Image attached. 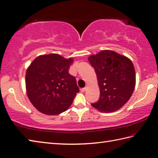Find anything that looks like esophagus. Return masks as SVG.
<instances>
[{
    "instance_id": "34e87169",
    "label": "esophagus",
    "mask_w": 158,
    "mask_h": 158,
    "mask_svg": "<svg viewBox=\"0 0 158 158\" xmlns=\"http://www.w3.org/2000/svg\"><path fill=\"white\" fill-rule=\"evenodd\" d=\"M86 89H87V87H85V88H81V92H84Z\"/></svg>"
}]
</instances>
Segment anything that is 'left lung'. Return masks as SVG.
<instances>
[{"label": "left lung", "instance_id": "obj_1", "mask_svg": "<svg viewBox=\"0 0 158 158\" xmlns=\"http://www.w3.org/2000/svg\"><path fill=\"white\" fill-rule=\"evenodd\" d=\"M88 60L97 74L100 98L92 106L101 112H112L127 102L135 86V73L130 59L103 50Z\"/></svg>", "mask_w": 158, "mask_h": 158}]
</instances>
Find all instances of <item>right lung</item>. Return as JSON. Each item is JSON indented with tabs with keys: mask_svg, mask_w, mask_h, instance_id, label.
Segmentation results:
<instances>
[{
	"mask_svg": "<svg viewBox=\"0 0 158 158\" xmlns=\"http://www.w3.org/2000/svg\"><path fill=\"white\" fill-rule=\"evenodd\" d=\"M73 59L59 54L37 57L26 71V91L39 112L57 115L66 111L79 92L75 77L69 73Z\"/></svg>",
	"mask_w": 158,
	"mask_h": 158,
	"instance_id": "add662e5",
	"label": "right lung"
}]
</instances>
